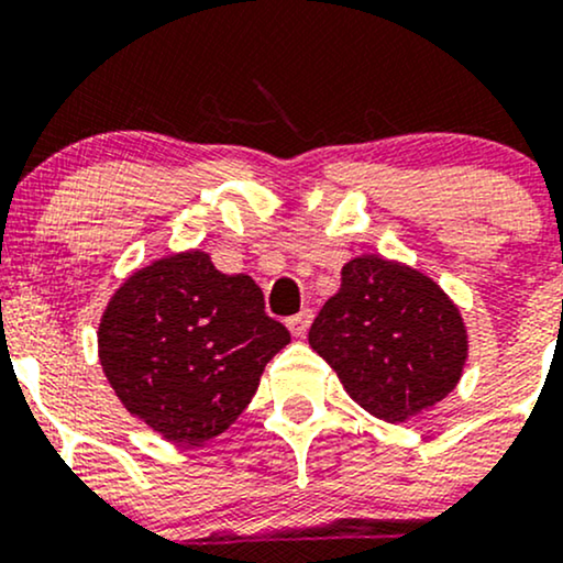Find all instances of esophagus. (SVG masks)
<instances>
[{
	"label": "esophagus",
	"mask_w": 563,
	"mask_h": 563,
	"mask_svg": "<svg viewBox=\"0 0 563 563\" xmlns=\"http://www.w3.org/2000/svg\"><path fill=\"white\" fill-rule=\"evenodd\" d=\"M312 320H314V314H312V309H301L299 314H294V318H288V331L294 333V335H307V331H309V325H312Z\"/></svg>",
	"instance_id": "1"
}]
</instances>
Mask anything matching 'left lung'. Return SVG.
I'll return each instance as SVG.
<instances>
[{
  "label": "left lung",
  "instance_id": "obj_1",
  "mask_svg": "<svg viewBox=\"0 0 563 563\" xmlns=\"http://www.w3.org/2000/svg\"><path fill=\"white\" fill-rule=\"evenodd\" d=\"M309 346L354 402L389 423L442 402L468 360L457 303L429 275L378 254L344 264L339 294L309 328Z\"/></svg>",
  "mask_w": 563,
  "mask_h": 563
}]
</instances>
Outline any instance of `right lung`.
<instances>
[{
  "instance_id": "right-lung-1",
  "label": "right lung",
  "mask_w": 563,
  "mask_h": 563,
  "mask_svg": "<svg viewBox=\"0 0 563 563\" xmlns=\"http://www.w3.org/2000/svg\"><path fill=\"white\" fill-rule=\"evenodd\" d=\"M288 341L249 275L219 273L192 249L121 283L100 318L97 354L134 418L166 442L198 448L238 421Z\"/></svg>"
}]
</instances>
